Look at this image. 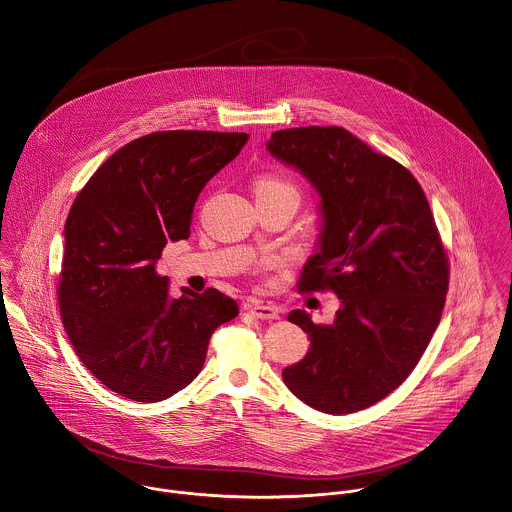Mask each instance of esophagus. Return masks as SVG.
Returning a JSON list of instances; mask_svg holds the SVG:
<instances>
[{
	"label": "esophagus",
	"mask_w": 512,
	"mask_h": 512,
	"mask_svg": "<svg viewBox=\"0 0 512 512\" xmlns=\"http://www.w3.org/2000/svg\"><path fill=\"white\" fill-rule=\"evenodd\" d=\"M249 312L255 315V317H259V319H267V321H273V319H278V317H280V314H278V308L271 306V304H253V306L249 308Z\"/></svg>",
	"instance_id": "1"
}]
</instances>
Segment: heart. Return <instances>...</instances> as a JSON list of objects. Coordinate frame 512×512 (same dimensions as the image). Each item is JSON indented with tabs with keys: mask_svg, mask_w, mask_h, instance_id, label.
I'll use <instances>...</instances> for the list:
<instances>
[{
	"mask_svg": "<svg viewBox=\"0 0 512 512\" xmlns=\"http://www.w3.org/2000/svg\"><path fill=\"white\" fill-rule=\"evenodd\" d=\"M253 191L255 195H273V193H290L292 197H296L298 200V189L282 179V177H276V175H261L255 185H253Z\"/></svg>",
	"mask_w": 512,
	"mask_h": 512,
	"instance_id": "heart-1",
	"label": "heart"
}]
</instances>
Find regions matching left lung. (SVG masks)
I'll use <instances>...</instances> for the list:
<instances>
[{
    "mask_svg": "<svg viewBox=\"0 0 512 512\" xmlns=\"http://www.w3.org/2000/svg\"><path fill=\"white\" fill-rule=\"evenodd\" d=\"M267 148L321 197L319 249L298 290L341 298L327 325L290 312L312 347L282 380L317 411L366 409L413 372L446 302L450 267L429 200L407 167L341 126L278 130Z\"/></svg>",
    "mask_w": 512,
    "mask_h": 512,
    "instance_id": "8db88e82",
    "label": "left lung"
}]
</instances>
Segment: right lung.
Wrapping results in <instances>:
<instances>
[{
    "label": "right lung",
    "mask_w": 512,
    "mask_h": 512,
    "mask_svg": "<svg viewBox=\"0 0 512 512\" xmlns=\"http://www.w3.org/2000/svg\"><path fill=\"white\" fill-rule=\"evenodd\" d=\"M243 132L163 130L128 142L74 200L64 226L58 306L85 368L115 394L156 403L202 370L236 300L206 288L169 298L156 263L191 236L204 185L247 144Z\"/></svg>",
    "instance_id": "1"
}]
</instances>
